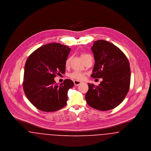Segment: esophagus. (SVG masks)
<instances>
[{
    "label": "esophagus",
    "mask_w": 151,
    "mask_h": 151,
    "mask_svg": "<svg viewBox=\"0 0 151 151\" xmlns=\"http://www.w3.org/2000/svg\"><path fill=\"white\" fill-rule=\"evenodd\" d=\"M73 82H74V84H75V86H78V85H79L80 84L82 83V82H81V81H73Z\"/></svg>",
    "instance_id": "34e87169"
}]
</instances>
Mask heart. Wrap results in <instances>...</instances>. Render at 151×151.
Masks as SVG:
<instances>
[{
    "mask_svg": "<svg viewBox=\"0 0 151 151\" xmlns=\"http://www.w3.org/2000/svg\"><path fill=\"white\" fill-rule=\"evenodd\" d=\"M89 54H82L81 55V57H82V59H83L85 57H86V56H87ZM70 61H71V58L70 57H68L67 59L66 60L65 63V65L66 67H68L69 66L70 63ZM69 76L72 79L81 81V80L83 79L84 78V73L83 72H81V71L75 70V71L72 72V73H70Z\"/></svg>",
    "mask_w": 151,
    "mask_h": 151,
    "instance_id": "1",
    "label": "heart"
}]
</instances>
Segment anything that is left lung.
<instances>
[{
  "label": "left lung",
  "instance_id": "obj_1",
  "mask_svg": "<svg viewBox=\"0 0 151 151\" xmlns=\"http://www.w3.org/2000/svg\"><path fill=\"white\" fill-rule=\"evenodd\" d=\"M91 50L95 64L91 76L102 78L99 86L88 83L85 99L91 107L108 111L117 106L126 97L130 84V63L125 54L114 44L95 41Z\"/></svg>",
  "mask_w": 151,
  "mask_h": 151
}]
</instances>
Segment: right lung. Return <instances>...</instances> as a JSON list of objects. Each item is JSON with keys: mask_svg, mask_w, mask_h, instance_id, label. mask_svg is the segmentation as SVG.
Here are the masks:
<instances>
[{"mask_svg": "<svg viewBox=\"0 0 151 151\" xmlns=\"http://www.w3.org/2000/svg\"><path fill=\"white\" fill-rule=\"evenodd\" d=\"M70 49L60 43L42 46L28 58L24 68L23 89L31 103L44 112H54L67 105L68 90L74 83L65 79L58 85L57 75L65 72V63Z\"/></svg>", "mask_w": 151, "mask_h": 151, "instance_id": "obj_1", "label": "right lung"}]
</instances>
